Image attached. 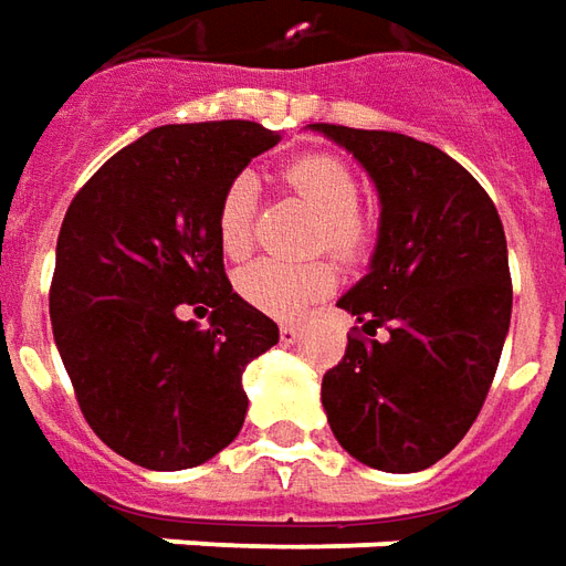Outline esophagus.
<instances>
[{"label": "esophagus", "instance_id": "obj_1", "mask_svg": "<svg viewBox=\"0 0 566 566\" xmlns=\"http://www.w3.org/2000/svg\"><path fill=\"white\" fill-rule=\"evenodd\" d=\"M298 335H302V326H295V323H283V326H280V338H283L286 345H292Z\"/></svg>", "mask_w": 566, "mask_h": 566}]
</instances>
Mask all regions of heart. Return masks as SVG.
<instances>
[{
	"instance_id": "1",
	"label": "heart",
	"mask_w": 566,
	"mask_h": 566,
	"mask_svg": "<svg viewBox=\"0 0 566 566\" xmlns=\"http://www.w3.org/2000/svg\"><path fill=\"white\" fill-rule=\"evenodd\" d=\"M280 181L295 197L317 212L314 249H329L335 259L357 261L369 249L373 228L360 216V185L348 163L333 154H305L290 159L280 169ZM252 224H255V181L252 175H237L221 190L216 206L218 245L228 259H243L252 249ZM335 286V271L329 261H274L261 259L245 264L237 274V292L252 307L271 317L292 321L302 317L314 302L329 295Z\"/></svg>"
}]
</instances>
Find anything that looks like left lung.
Listing matches in <instances>:
<instances>
[{"instance_id": "1", "label": "left lung", "mask_w": 566, "mask_h": 566, "mask_svg": "<svg viewBox=\"0 0 566 566\" xmlns=\"http://www.w3.org/2000/svg\"><path fill=\"white\" fill-rule=\"evenodd\" d=\"M311 128L354 154L381 202L369 274L338 298L360 326L323 376V409L357 462L422 471L469 434L496 376L512 323L505 231L484 187L434 144Z\"/></svg>"}]
</instances>
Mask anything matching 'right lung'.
<instances>
[{"label":"right lung","mask_w":566,"mask_h":566,"mask_svg":"<svg viewBox=\"0 0 566 566\" xmlns=\"http://www.w3.org/2000/svg\"><path fill=\"white\" fill-rule=\"evenodd\" d=\"M280 135L249 119L150 128L70 202L54 255V345L85 422L150 471L202 465L243 428V369L280 329L233 292L216 206ZM213 307L210 326L177 307Z\"/></svg>","instance_id":"1"}]
</instances>
